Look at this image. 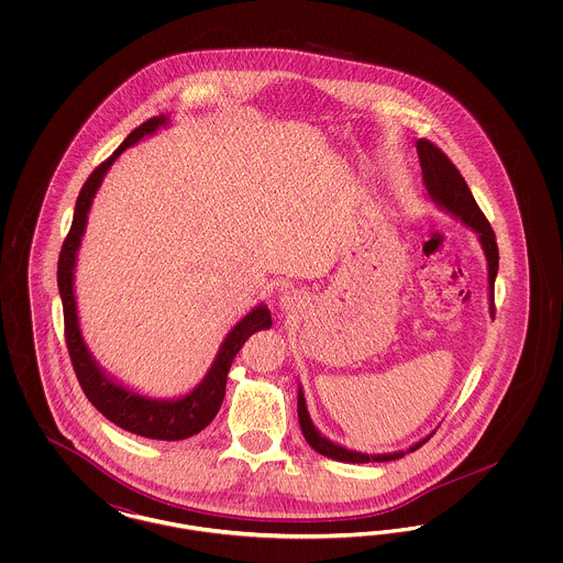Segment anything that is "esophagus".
Instances as JSON below:
<instances>
[{
	"mask_svg": "<svg viewBox=\"0 0 563 563\" xmlns=\"http://www.w3.org/2000/svg\"><path fill=\"white\" fill-rule=\"evenodd\" d=\"M280 308L287 310V312H294L295 308H299V299L294 291H285L280 295Z\"/></svg>",
	"mask_w": 563,
	"mask_h": 563,
	"instance_id": "esophagus-1",
	"label": "esophagus"
}]
</instances>
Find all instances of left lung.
<instances>
[{
  "mask_svg": "<svg viewBox=\"0 0 563 563\" xmlns=\"http://www.w3.org/2000/svg\"><path fill=\"white\" fill-rule=\"evenodd\" d=\"M418 156H420V166H422V181L424 188L429 191L430 200L448 211V213L460 219L466 228H471L479 244H482L485 260H487V299H489V314L494 319V283H496V274H498V244H496V234L489 225V221L485 219L482 209L477 207L471 189L466 186L464 177L460 175V170L455 168L454 162L450 161L437 145H432L427 139H418L416 143ZM297 416H299V427L301 432L308 441V445L319 452V454L327 455L331 460H340V462H388V460H399L409 452H416L418 448H422L432 432L427 434L424 439H420L418 443L409 445L407 450L401 452H393V454H363V452H354L349 450L340 443H333L331 439L322 437L319 429L312 424L308 407H306V399H303V388H297Z\"/></svg>",
  "mask_w": 563,
  "mask_h": 563,
  "instance_id": "8db88e82",
  "label": "left lung"
}]
</instances>
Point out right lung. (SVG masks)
<instances>
[{
  "label": "right lung",
  "mask_w": 563,
  "mask_h": 563,
  "mask_svg": "<svg viewBox=\"0 0 563 563\" xmlns=\"http://www.w3.org/2000/svg\"><path fill=\"white\" fill-rule=\"evenodd\" d=\"M168 124H170L168 115L150 118L124 139V143L109 156L108 161L92 170V175L88 177L78 196L71 230L63 242V249L58 255L56 280H58L60 301H63V314H65L67 349H69V356H71L81 390L88 397V401L92 402L109 422H113L120 429L147 437V439H158V441H181L198 434L200 430L207 429L213 422L225 397V379L234 356L255 331L269 329L272 324L268 306L266 303L255 306L228 331V335L223 338L221 346L214 354L213 365L188 395L177 399H154L124 386L97 363V358L92 356L81 335L76 289H74L78 251H80L81 236L86 232V221L92 207V198L101 188L111 164L120 158L124 150L139 143L143 136H150L158 129H166Z\"/></svg>",
  "instance_id": "add662e5"
}]
</instances>
